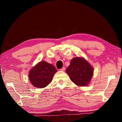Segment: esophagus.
I'll return each mask as SVG.
<instances>
[{
	"instance_id": "esophagus-1",
	"label": "esophagus",
	"mask_w": 122,
	"mask_h": 122,
	"mask_svg": "<svg viewBox=\"0 0 122 122\" xmlns=\"http://www.w3.org/2000/svg\"><path fill=\"white\" fill-rule=\"evenodd\" d=\"M61 71H65V67H62L61 69H60Z\"/></svg>"
}]
</instances>
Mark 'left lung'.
Returning <instances> with one entry per match:
<instances>
[{
  "instance_id": "8db88e82",
  "label": "left lung",
  "mask_w": 122,
  "mask_h": 122,
  "mask_svg": "<svg viewBox=\"0 0 122 122\" xmlns=\"http://www.w3.org/2000/svg\"><path fill=\"white\" fill-rule=\"evenodd\" d=\"M72 82L76 85L85 86L89 83L93 75V68L86 60L79 57L73 59L66 69Z\"/></svg>"
}]
</instances>
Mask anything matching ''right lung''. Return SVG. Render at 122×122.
<instances>
[{"label":"right lung","instance_id":"add662e5","mask_svg":"<svg viewBox=\"0 0 122 122\" xmlns=\"http://www.w3.org/2000/svg\"><path fill=\"white\" fill-rule=\"evenodd\" d=\"M57 70L54 66L45 61H41L29 73V79L35 87L44 88L52 81Z\"/></svg>","mask_w":122,"mask_h":122}]
</instances>
